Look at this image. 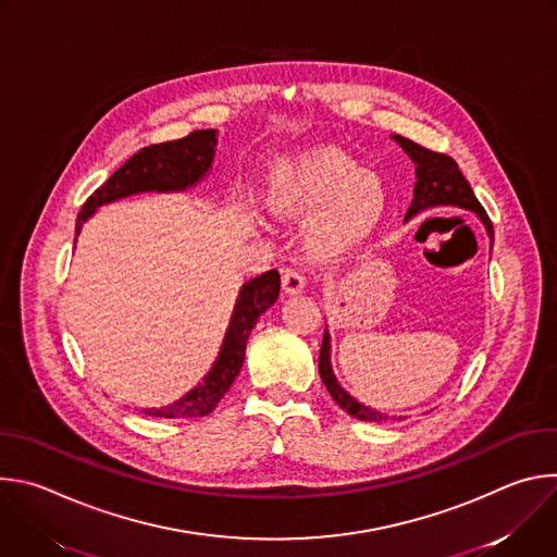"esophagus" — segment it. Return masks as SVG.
Instances as JSON below:
<instances>
[{"instance_id": "obj_1", "label": "esophagus", "mask_w": 557, "mask_h": 557, "mask_svg": "<svg viewBox=\"0 0 557 557\" xmlns=\"http://www.w3.org/2000/svg\"><path fill=\"white\" fill-rule=\"evenodd\" d=\"M304 284H306V277L299 269H286L282 273V286L288 295H297L304 290Z\"/></svg>"}]
</instances>
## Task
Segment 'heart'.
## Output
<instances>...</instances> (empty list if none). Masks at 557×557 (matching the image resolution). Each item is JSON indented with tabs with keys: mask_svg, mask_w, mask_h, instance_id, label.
<instances>
[{
	"mask_svg": "<svg viewBox=\"0 0 557 557\" xmlns=\"http://www.w3.org/2000/svg\"><path fill=\"white\" fill-rule=\"evenodd\" d=\"M269 198L282 215L320 211L308 231V245L320 256L361 243L387 205L381 181L335 147H310L280 158Z\"/></svg>",
	"mask_w": 557,
	"mask_h": 557,
	"instance_id": "heart-1",
	"label": "heart"
}]
</instances>
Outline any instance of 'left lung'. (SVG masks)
Masks as SVG:
<instances>
[{
    "mask_svg": "<svg viewBox=\"0 0 557 557\" xmlns=\"http://www.w3.org/2000/svg\"><path fill=\"white\" fill-rule=\"evenodd\" d=\"M392 138L404 147V151L412 158V163L417 165L414 198H412V205H410V209L406 213V220L419 215L421 211L434 209V207L467 209V211H473L475 215L481 218V222L487 228L492 247H494V226H492V220L485 213V209L479 202V198L473 196L469 183L460 174L454 158L447 156V153H438V151H432L428 147H421L419 143H414L410 138H404L399 134H394ZM320 376H322L326 389L331 392V396L335 399V404L342 410H346L350 417H355L359 421H370V423H383V421L389 419L387 414H381L379 410H372V408L359 404L355 396H350L339 385L337 376L333 374V366H331V335H329V329L324 331L322 350H320ZM392 421H396V417H392ZM399 421H401V417H399Z\"/></svg>",
    "mask_w": 557,
    "mask_h": 557,
    "instance_id": "8db88e82",
    "label": "left lung"
}]
</instances>
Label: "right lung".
Wrapping results in <instances>:
<instances>
[{"instance_id":"add662e5","label":"right lung","mask_w":557,"mask_h":557,"mask_svg":"<svg viewBox=\"0 0 557 557\" xmlns=\"http://www.w3.org/2000/svg\"><path fill=\"white\" fill-rule=\"evenodd\" d=\"M215 145L218 129H196L178 140L143 147L86 200L76 218V235L82 233L84 222L101 205L143 191H185L187 187H194L211 170ZM277 295L280 273L275 269L249 280L240 288V295H237L218 359L205 379L194 389H189L183 399L165 408H145L143 412L147 417L161 419H189L213 412L224 392L231 387L235 376L240 374L247 339L258 324L260 314L275 304Z\"/></svg>"}]
</instances>
